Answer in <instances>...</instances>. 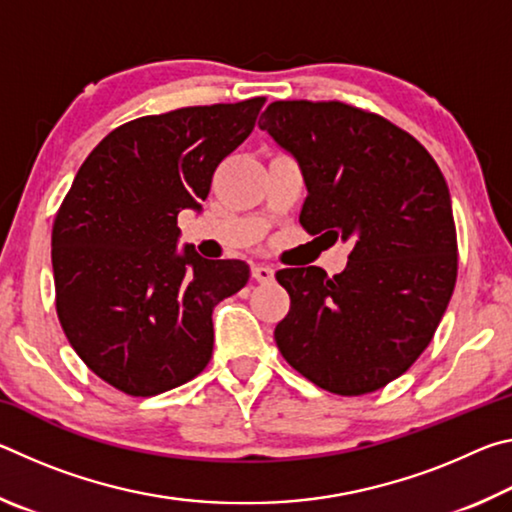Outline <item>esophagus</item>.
<instances>
[{"label":"esophagus","mask_w":512,"mask_h":512,"mask_svg":"<svg viewBox=\"0 0 512 512\" xmlns=\"http://www.w3.org/2000/svg\"><path fill=\"white\" fill-rule=\"evenodd\" d=\"M253 277L257 282H271L275 277V271L268 264H253Z\"/></svg>","instance_id":"obj_1"}]
</instances>
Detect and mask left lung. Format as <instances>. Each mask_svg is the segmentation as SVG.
<instances>
[{"label":"left lung","instance_id":"8db88e82","mask_svg":"<svg viewBox=\"0 0 512 512\" xmlns=\"http://www.w3.org/2000/svg\"><path fill=\"white\" fill-rule=\"evenodd\" d=\"M259 128L298 160L311 235L352 246L343 273L282 268L291 309L282 357L336 395H363L411 368L456 284L452 198L436 160L384 117L339 101H275Z\"/></svg>","mask_w":512,"mask_h":512}]
</instances>
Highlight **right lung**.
<instances>
[{"label":"right lung","instance_id":"right-lung-1","mask_svg":"<svg viewBox=\"0 0 512 512\" xmlns=\"http://www.w3.org/2000/svg\"><path fill=\"white\" fill-rule=\"evenodd\" d=\"M264 97L128 121L85 158L51 232L56 311L94 375L126 395L171 391L212 357V311L246 287L241 259L178 250V214L201 212L223 158Z\"/></svg>","mask_w":512,"mask_h":512}]
</instances>
